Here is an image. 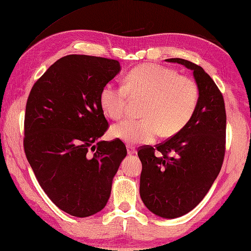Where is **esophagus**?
Instances as JSON below:
<instances>
[{
  "label": "esophagus",
  "mask_w": 251,
  "mask_h": 251,
  "mask_svg": "<svg viewBox=\"0 0 251 251\" xmlns=\"http://www.w3.org/2000/svg\"><path fill=\"white\" fill-rule=\"evenodd\" d=\"M126 151H127V154L129 155H134L135 152H136V150L133 146H130V145H127L126 146Z\"/></svg>",
  "instance_id": "esophagus-1"
}]
</instances>
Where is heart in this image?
I'll return each mask as SVG.
<instances>
[{
  "instance_id": "heart-1",
  "label": "heart",
  "mask_w": 251,
  "mask_h": 251,
  "mask_svg": "<svg viewBox=\"0 0 251 251\" xmlns=\"http://www.w3.org/2000/svg\"><path fill=\"white\" fill-rule=\"evenodd\" d=\"M132 99L145 97L141 120L126 119L114 125L110 134L127 144L151 143L162 132L176 134L191 120L199 99L195 81L177 75L175 69L157 64H143L129 71L125 85L109 82L100 94L104 114L120 119Z\"/></svg>"
}]
</instances>
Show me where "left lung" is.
Returning a JSON list of instances; mask_svg holds the SVG:
<instances>
[{
	"instance_id": "1",
	"label": "left lung",
	"mask_w": 251,
	"mask_h": 251,
	"mask_svg": "<svg viewBox=\"0 0 251 251\" xmlns=\"http://www.w3.org/2000/svg\"><path fill=\"white\" fill-rule=\"evenodd\" d=\"M193 71L199 91L187 125L161 144L143 146L140 195L150 211L175 219L193 210L210 190L226 154V114L222 93L201 66L182 58L166 59Z\"/></svg>"
}]
</instances>
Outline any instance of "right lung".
Instances as JSON below:
<instances>
[{"mask_svg": "<svg viewBox=\"0 0 251 251\" xmlns=\"http://www.w3.org/2000/svg\"><path fill=\"white\" fill-rule=\"evenodd\" d=\"M120 70L118 60L67 55L45 71L29 94L25 157L45 194L70 216L86 218L106 206L126 156L120 140L100 141L108 127L100 91Z\"/></svg>", "mask_w": 251, "mask_h": 251, "instance_id": "add662e5", "label": "right lung"}]
</instances>
